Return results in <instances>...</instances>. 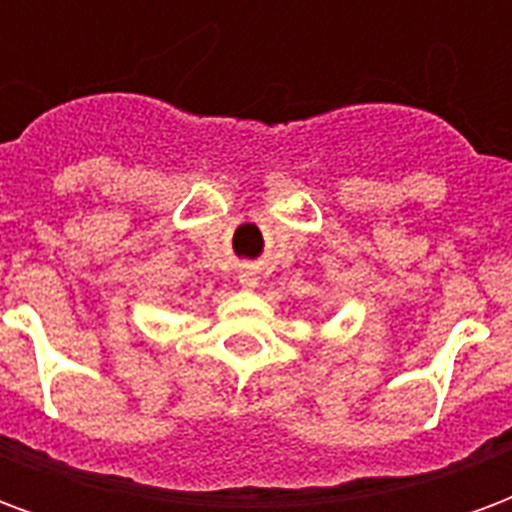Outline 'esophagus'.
I'll return each instance as SVG.
<instances>
[{"label": "esophagus", "mask_w": 512, "mask_h": 512, "mask_svg": "<svg viewBox=\"0 0 512 512\" xmlns=\"http://www.w3.org/2000/svg\"><path fill=\"white\" fill-rule=\"evenodd\" d=\"M238 282H241V285H244L246 290H252V288H257V282H260V277H257L255 271H249V268H246V271H241V277H238Z\"/></svg>", "instance_id": "esophagus-1"}]
</instances>
